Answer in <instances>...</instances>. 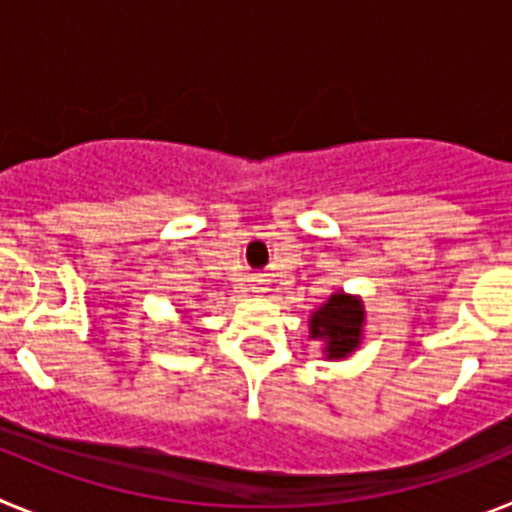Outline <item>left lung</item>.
Instances as JSON below:
<instances>
[{"mask_svg":"<svg viewBox=\"0 0 512 512\" xmlns=\"http://www.w3.org/2000/svg\"><path fill=\"white\" fill-rule=\"evenodd\" d=\"M364 336V305L359 297L333 292L328 302L310 315V338L323 343L328 359H346Z\"/></svg>","mask_w":512,"mask_h":512,"instance_id":"1","label":"left lung"}]
</instances>
